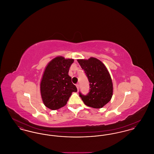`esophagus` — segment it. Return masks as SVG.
Segmentation results:
<instances>
[{
  "instance_id": "obj_1",
  "label": "esophagus",
  "mask_w": 154,
  "mask_h": 154,
  "mask_svg": "<svg viewBox=\"0 0 154 154\" xmlns=\"http://www.w3.org/2000/svg\"><path fill=\"white\" fill-rule=\"evenodd\" d=\"M75 86H76V87L77 88V89L79 90V84H77L75 85Z\"/></svg>"
}]
</instances>
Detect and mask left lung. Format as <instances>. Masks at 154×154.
<instances>
[{"instance_id": "left-lung-1", "label": "left lung", "mask_w": 154, "mask_h": 154, "mask_svg": "<svg viewBox=\"0 0 154 154\" xmlns=\"http://www.w3.org/2000/svg\"><path fill=\"white\" fill-rule=\"evenodd\" d=\"M89 82V92L86 95L79 92V96L87 106L100 109L109 102L112 96V83L106 67L99 59H78Z\"/></svg>"}]
</instances>
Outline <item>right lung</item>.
Returning a JSON list of instances; mask_svg holds the SVG:
<instances>
[{
  "label": "right lung",
  "instance_id": "add662e5",
  "mask_svg": "<svg viewBox=\"0 0 154 154\" xmlns=\"http://www.w3.org/2000/svg\"><path fill=\"white\" fill-rule=\"evenodd\" d=\"M73 59L58 57L46 67L40 83V92L44 105L51 110L65 106L69 97L77 89L68 74Z\"/></svg>",
  "mask_w": 154,
  "mask_h": 154
}]
</instances>
